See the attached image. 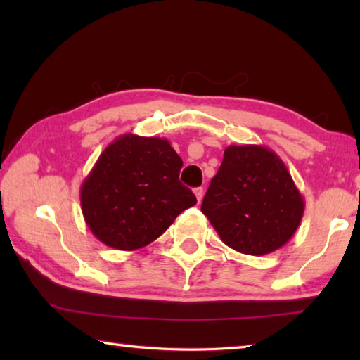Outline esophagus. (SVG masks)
I'll use <instances>...</instances> for the list:
<instances>
[{
	"mask_svg": "<svg viewBox=\"0 0 360 360\" xmlns=\"http://www.w3.org/2000/svg\"><path fill=\"white\" fill-rule=\"evenodd\" d=\"M193 193H195V197H197V202L200 203L202 202V198H203V193H205V191H203V187H197L193 191Z\"/></svg>",
	"mask_w": 360,
	"mask_h": 360,
	"instance_id": "esophagus-1",
	"label": "esophagus"
}]
</instances>
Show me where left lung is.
<instances>
[{
    "label": "left lung",
    "instance_id": "8db88e82",
    "mask_svg": "<svg viewBox=\"0 0 360 360\" xmlns=\"http://www.w3.org/2000/svg\"><path fill=\"white\" fill-rule=\"evenodd\" d=\"M304 211L288 167L265 146H229L202 212L229 248L264 255L283 248Z\"/></svg>",
    "mask_w": 360,
    "mask_h": 360
}]
</instances>
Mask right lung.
<instances>
[{
  "label": "right lung",
  "instance_id": "obj_1",
  "mask_svg": "<svg viewBox=\"0 0 360 360\" xmlns=\"http://www.w3.org/2000/svg\"><path fill=\"white\" fill-rule=\"evenodd\" d=\"M181 157L165 138L131 133L115 138L81 186L90 231L119 251H135L157 240L197 203L191 188L181 184Z\"/></svg>",
  "mask_w": 360,
  "mask_h": 360
}]
</instances>
